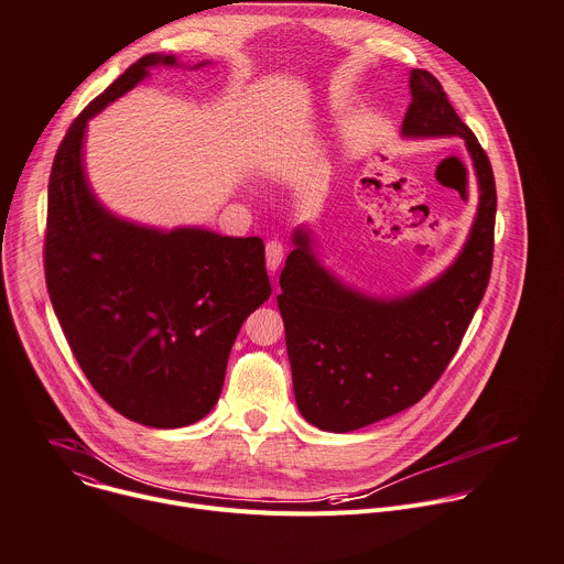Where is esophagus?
Here are the masks:
<instances>
[{
	"label": "esophagus",
	"mask_w": 564,
	"mask_h": 564,
	"mask_svg": "<svg viewBox=\"0 0 564 564\" xmlns=\"http://www.w3.org/2000/svg\"><path fill=\"white\" fill-rule=\"evenodd\" d=\"M283 254H285V248H283L281 240H276V238L270 240V243L265 246V263H268L270 272H276V268L283 261Z\"/></svg>",
	"instance_id": "34e87169"
}]
</instances>
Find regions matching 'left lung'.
I'll list each match as a JSON object with an SVG mask.
<instances>
[{
    "label": "left lung",
    "mask_w": 564,
    "mask_h": 564,
    "mask_svg": "<svg viewBox=\"0 0 564 564\" xmlns=\"http://www.w3.org/2000/svg\"><path fill=\"white\" fill-rule=\"evenodd\" d=\"M411 94L401 133L466 142L479 187L477 216L455 263L401 299L346 288L314 259L310 234L294 231L276 303L296 406L321 431L350 433L417 404L451 364L489 285L498 207L489 155L433 73L413 68Z\"/></svg>",
    "instance_id": "obj_1"
}]
</instances>
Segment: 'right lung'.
I'll return each mask as SVG.
<instances>
[{"instance_id":"right-lung-1","label":"right lung","mask_w":564,"mask_h":564,"mask_svg":"<svg viewBox=\"0 0 564 564\" xmlns=\"http://www.w3.org/2000/svg\"><path fill=\"white\" fill-rule=\"evenodd\" d=\"M155 64L174 66L176 57H140L59 142L44 272L70 352L98 394L131 422L181 429L214 409L234 339L272 285L259 236L158 231L116 218L91 194L83 167L87 122Z\"/></svg>"}]
</instances>
